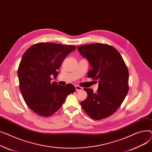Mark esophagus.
Masks as SVG:
<instances>
[{
	"label": "esophagus",
	"mask_w": 152,
	"mask_h": 152,
	"mask_svg": "<svg viewBox=\"0 0 152 152\" xmlns=\"http://www.w3.org/2000/svg\"><path fill=\"white\" fill-rule=\"evenodd\" d=\"M75 89H76L77 91H81V90H83V88L82 87H80V86H79L78 85H76L75 86Z\"/></svg>",
	"instance_id": "esophagus-1"
}]
</instances>
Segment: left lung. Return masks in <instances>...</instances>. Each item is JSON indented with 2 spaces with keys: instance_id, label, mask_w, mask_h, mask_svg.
Masks as SVG:
<instances>
[{
  "instance_id": "8db88e82",
  "label": "left lung",
  "mask_w": 152,
  "mask_h": 152,
  "mask_svg": "<svg viewBox=\"0 0 152 152\" xmlns=\"http://www.w3.org/2000/svg\"><path fill=\"white\" fill-rule=\"evenodd\" d=\"M77 50L92 67L88 77L99 83L96 93L84 88L88 96L80 104L93 119L108 117L117 111L128 94L127 66L118 51L109 45L89 44L78 47Z\"/></svg>"
}]
</instances>
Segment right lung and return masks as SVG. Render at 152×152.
I'll return each mask as SVG.
<instances>
[{"instance_id":"obj_1","label":"right lung","mask_w":152,"mask_h":152,"mask_svg":"<svg viewBox=\"0 0 152 152\" xmlns=\"http://www.w3.org/2000/svg\"><path fill=\"white\" fill-rule=\"evenodd\" d=\"M75 50L72 45L38 43L24 53L18 70L20 89L25 102L35 113L49 117L59 109L69 94L75 92L71 84L65 86L51 83V77L58 76L62 61Z\"/></svg>"}]
</instances>
